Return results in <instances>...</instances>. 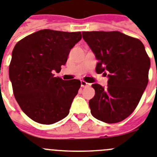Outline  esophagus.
Wrapping results in <instances>:
<instances>
[{
	"label": "esophagus",
	"mask_w": 157,
	"mask_h": 157,
	"mask_svg": "<svg viewBox=\"0 0 157 157\" xmlns=\"http://www.w3.org/2000/svg\"><path fill=\"white\" fill-rule=\"evenodd\" d=\"M80 84H81V87H88V86L90 85V84H88V83H87V82L84 81V80H81V81H80Z\"/></svg>",
	"instance_id": "1"
}]
</instances>
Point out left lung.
<instances>
[{"instance_id":"obj_1","label":"left lung","mask_w":157,"mask_h":157,"mask_svg":"<svg viewBox=\"0 0 157 157\" xmlns=\"http://www.w3.org/2000/svg\"><path fill=\"white\" fill-rule=\"evenodd\" d=\"M83 39L95 56L97 73L107 75L104 87L89 101L93 117L108 124L121 122L138 105L148 84L150 59L141 40L119 31L82 32Z\"/></svg>"}]
</instances>
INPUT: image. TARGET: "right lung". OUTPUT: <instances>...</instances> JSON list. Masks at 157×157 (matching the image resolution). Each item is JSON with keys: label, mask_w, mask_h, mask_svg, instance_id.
Here are the masks:
<instances>
[{"label": "right lung", "mask_w": 157, "mask_h": 157, "mask_svg": "<svg viewBox=\"0 0 157 157\" xmlns=\"http://www.w3.org/2000/svg\"><path fill=\"white\" fill-rule=\"evenodd\" d=\"M81 38L80 32L41 29L15 44L9 78L17 102L35 122L55 124L70 113L80 81L64 80L53 72H60L70 49Z\"/></svg>", "instance_id": "right-lung-1"}]
</instances>
